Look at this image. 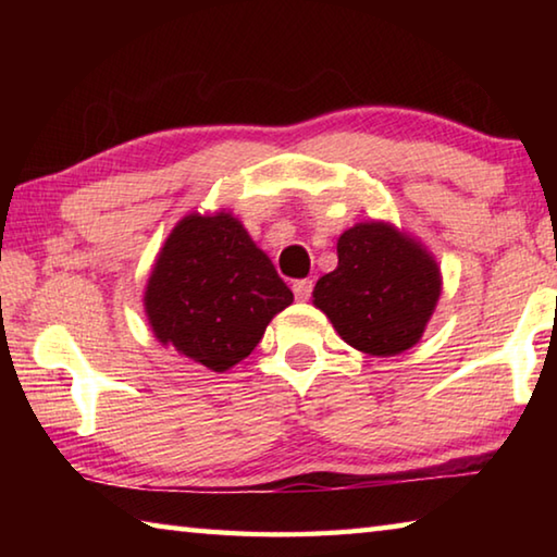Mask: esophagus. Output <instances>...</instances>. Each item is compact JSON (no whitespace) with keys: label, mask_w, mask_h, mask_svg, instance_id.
<instances>
[{"label":"esophagus","mask_w":557,"mask_h":557,"mask_svg":"<svg viewBox=\"0 0 557 557\" xmlns=\"http://www.w3.org/2000/svg\"><path fill=\"white\" fill-rule=\"evenodd\" d=\"M312 280H295V285H292V292H295V297L299 301H307L312 297Z\"/></svg>","instance_id":"1"}]
</instances>
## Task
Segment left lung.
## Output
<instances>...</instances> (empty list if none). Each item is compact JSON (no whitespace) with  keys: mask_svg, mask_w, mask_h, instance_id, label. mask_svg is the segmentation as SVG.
Here are the masks:
<instances>
[{"mask_svg":"<svg viewBox=\"0 0 557 557\" xmlns=\"http://www.w3.org/2000/svg\"><path fill=\"white\" fill-rule=\"evenodd\" d=\"M336 256V270L312 292L336 334L369 356L418 344L442 295V272L425 245L388 221H363L338 235Z\"/></svg>","mask_w":557,"mask_h":557,"instance_id":"1","label":"left lung"}]
</instances>
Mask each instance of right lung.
I'll return each mask as SVG.
<instances>
[{"label":"right lung","mask_w":557,"mask_h":557,"mask_svg":"<svg viewBox=\"0 0 557 557\" xmlns=\"http://www.w3.org/2000/svg\"><path fill=\"white\" fill-rule=\"evenodd\" d=\"M292 292L231 211L188 213L157 252L145 287L154 338L223 373L260 344Z\"/></svg>","instance_id":"obj_1"}]
</instances>
